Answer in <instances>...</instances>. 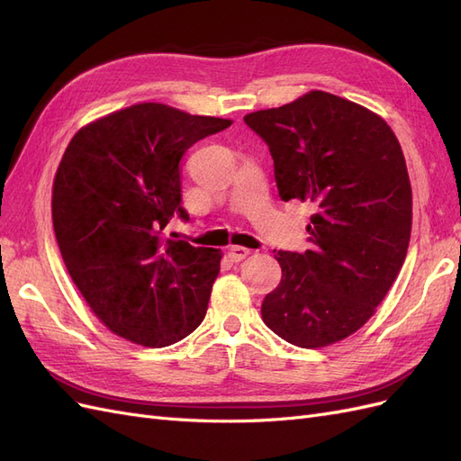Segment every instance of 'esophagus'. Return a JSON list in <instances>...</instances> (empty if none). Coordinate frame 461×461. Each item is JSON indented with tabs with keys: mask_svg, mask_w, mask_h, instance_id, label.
<instances>
[{
	"mask_svg": "<svg viewBox=\"0 0 461 461\" xmlns=\"http://www.w3.org/2000/svg\"><path fill=\"white\" fill-rule=\"evenodd\" d=\"M227 254H229V258L232 261H242V259H246L249 256V249L244 248V246H230L227 249Z\"/></svg>",
	"mask_w": 461,
	"mask_h": 461,
	"instance_id": "obj_1",
	"label": "esophagus"
}]
</instances>
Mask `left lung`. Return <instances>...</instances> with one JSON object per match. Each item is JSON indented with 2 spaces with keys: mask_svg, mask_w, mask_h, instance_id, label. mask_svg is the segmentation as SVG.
Here are the masks:
<instances>
[{
  "mask_svg": "<svg viewBox=\"0 0 461 461\" xmlns=\"http://www.w3.org/2000/svg\"><path fill=\"white\" fill-rule=\"evenodd\" d=\"M244 122L269 146L281 200L313 205L312 249L278 252L283 278L263 323L300 348L350 337L398 276L411 232V186L393 129L369 109L313 90Z\"/></svg>",
  "mask_w": 461,
  "mask_h": 461,
  "instance_id": "left-lung-1",
  "label": "left lung"
}]
</instances>
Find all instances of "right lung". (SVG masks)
Returning <instances> with one entry per match:
<instances>
[{
    "label": "right lung",
    "mask_w": 461,
    "mask_h": 461,
    "mask_svg": "<svg viewBox=\"0 0 461 461\" xmlns=\"http://www.w3.org/2000/svg\"><path fill=\"white\" fill-rule=\"evenodd\" d=\"M232 121L136 104L80 129L53 180L51 217L73 283L102 323L131 342L183 340L207 312L221 249L165 239L180 205V159Z\"/></svg>",
    "instance_id": "obj_1"
}]
</instances>
